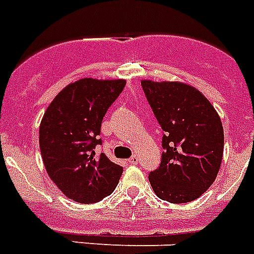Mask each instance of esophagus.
Segmentation results:
<instances>
[{"label": "esophagus", "mask_w": 254, "mask_h": 254, "mask_svg": "<svg viewBox=\"0 0 254 254\" xmlns=\"http://www.w3.org/2000/svg\"><path fill=\"white\" fill-rule=\"evenodd\" d=\"M138 161H139V157H138L137 155H133V156H131L130 159H129V163H130L131 165H137Z\"/></svg>", "instance_id": "1"}]
</instances>
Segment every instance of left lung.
<instances>
[{"instance_id": "obj_1", "label": "left lung", "mask_w": 254, "mask_h": 254, "mask_svg": "<svg viewBox=\"0 0 254 254\" xmlns=\"http://www.w3.org/2000/svg\"><path fill=\"white\" fill-rule=\"evenodd\" d=\"M164 130L161 164L148 176L153 192L169 203H190L212 186L223 157V127L196 87L180 81H140Z\"/></svg>"}]
</instances>
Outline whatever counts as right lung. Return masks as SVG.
Returning <instances> with one entry per match:
<instances>
[{
	"label": "right lung",
	"mask_w": 254,
	"mask_h": 254,
	"mask_svg": "<svg viewBox=\"0 0 254 254\" xmlns=\"http://www.w3.org/2000/svg\"><path fill=\"white\" fill-rule=\"evenodd\" d=\"M127 81L81 78L63 87L45 111L40 124V150L50 180L68 199L91 204L111 195L124 168L104 153L101 143L103 116Z\"/></svg>",
	"instance_id": "add662e5"
}]
</instances>
